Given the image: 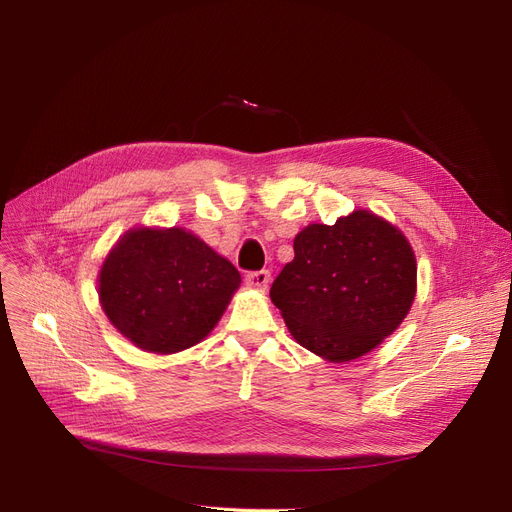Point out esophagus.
Listing matches in <instances>:
<instances>
[{"instance_id": "1", "label": "esophagus", "mask_w": 512, "mask_h": 512, "mask_svg": "<svg viewBox=\"0 0 512 512\" xmlns=\"http://www.w3.org/2000/svg\"><path fill=\"white\" fill-rule=\"evenodd\" d=\"M270 272L267 270H261V272H251V274H247V278H245V282H247V286L249 288H255V290H265L267 286H270Z\"/></svg>"}]
</instances>
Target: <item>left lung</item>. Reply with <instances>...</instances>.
Returning a JSON list of instances; mask_svg holds the SVG:
<instances>
[{
	"instance_id": "8db88e82",
	"label": "left lung",
	"mask_w": 512,
	"mask_h": 512,
	"mask_svg": "<svg viewBox=\"0 0 512 512\" xmlns=\"http://www.w3.org/2000/svg\"><path fill=\"white\" fill-rule=\"evenodd\" d=\"M415 294L411 242L367 209L334 226H305L294 236V259L270 290L292 338L330 363L355 361L380 346L407 317Z\"/></svg>"
}]
</instances>
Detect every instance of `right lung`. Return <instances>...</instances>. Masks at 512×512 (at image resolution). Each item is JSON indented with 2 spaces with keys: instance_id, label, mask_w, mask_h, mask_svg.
<instances>
[{
  "instance_id": "right-lung-1",
  "label": "right lung",
  "mask_w": 512,
  "mask_h": 512,
  "mask_svg": "<svg viewBox=\"0 0 512 512\" xmlns=\"http://www.w3.org/2000/svg\"><path fill=\"white\" fill-rule=\"evenodd\" d=\"M240 286L236 267L184 228L137 226L103 259L97 294L110 324L145 353L172 355L218 326Z\"/></svg>"
}]
</instances>
